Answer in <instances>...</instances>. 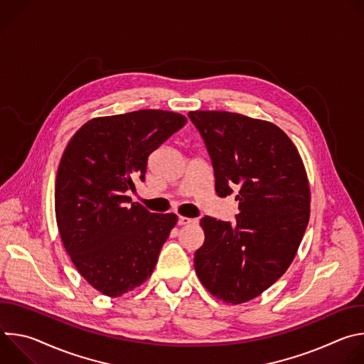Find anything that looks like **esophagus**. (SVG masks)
Listing matches in <instances>:
<instances>
[{
  "label": "esophagus",
  "instance_id": "1",
  "mask_svg": "<svg viewBox=\"0 0 364 364\" xmlns=\"http://www.w3.org/2000/svg\"><path fill=\"white\" fill-rule=\"evenodd\" d=\"M191 223H197V219H190V218H184V216H180V218H178V225H180V226L191 225Z\"/></svg>",
  "mask_w": 364,
  "mask_h": 364
}]
</instances>
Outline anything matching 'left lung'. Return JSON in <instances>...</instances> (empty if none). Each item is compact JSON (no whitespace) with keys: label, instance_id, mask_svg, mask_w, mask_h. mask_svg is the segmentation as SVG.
Masks as SVG:
<instances>
[{"label":"left lung","instance_id":"left-lung-1","mask_svg":"<svg viewBox=\"0 0 364 364\" xmlns=\"http://www.w3.org/2000/svg\"><path fill=\"white\" fill-rule=\"evenodd\" d=\"M213 171L215 190H237L236 223L204 216L194 268L205 289L228 304L261 295L298 250L309 219V184L299 152L277 125L225 111L188 112Z\"/></svg>","mask_w":364,"mask_h":364}]
</instances>
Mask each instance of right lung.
<instances>
[{
	"label": "right lung",
	"mask_w": 364,
	"mask_h": 364,
	"mask_svg": "<svg viewBox=\"0 0 364 364\" xmlns=\"http://www.w3.org/2000/svg\"><path fill=\"white\" fill-rule=\"evenodd\" d=\"M159 109L87 121L69 141L55 187L62 242L79 274L99 292L121 296L145 282L177 223L127 193L145 180L148 157L186 125Z\"/></svg>",
	"instance_id": "right-lung-1"
}]
</instances>
